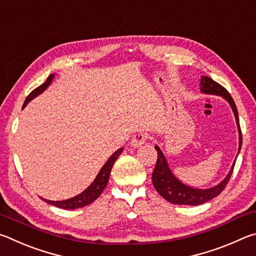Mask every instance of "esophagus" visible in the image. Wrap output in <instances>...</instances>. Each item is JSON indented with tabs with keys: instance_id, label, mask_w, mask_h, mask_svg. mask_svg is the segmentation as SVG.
Wrapping results in <instances>:
<instances>
[{
	"instance_id": "esophagus-1",
	"label": "esophagus",
	"mask_w": 256,
	"mask_h": 256,
	"mask_svg": "<svg viewBox=\"0 0 256 256\" xmlns=\"http://www.w3.org/2000/svg\"><path fill=\"white\" fill-rule=\"evenodd\" d=\"M146 141V134L138 132L133 136L132 140H131V146H133V148H138V146L144 144Z\"/></svg>"
}]
</instances>
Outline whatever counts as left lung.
<instances>
[{
    "label": "left lung",
    "mask_w": 256,
    "mask_h": 256,
    "mask_svg": "<svg viewBox=\"0 0 256 256\" xmlns=\"http://www.w3.org/2000/svg\"><path fill=\"white\" fill-rule=\"evenodd\" d=\"M200 88L203 94L222 96L229 102V105H230L234 112V115H235L236 118L238 134H240V146H238V154H240L242 148V131L240 126V118H238L237 107L235 105V102H234L232 97L230 96V94H229L222 84H216V82L212 80L211 78H208L204 76H201ZM154 149L157 150L158 158L157 162H156L154 170L152 172V184L160 196H162L164 200L172 203V204L198 206L212 200V198H216V196H219V194L224 190V188H226L229 180H230V176L232 174L234 167H235L236 162H234L232 170H229L226 178H224L222 183H219L218 185H216L211 188L200 190L190 188V186L185 185L177 180L174 174L170 172V166H168L167 164V160L164 158L162 150L159 149V146H156Z\"/></svg>",
    "instance_id": "left-lung-1"
}]
</instances>
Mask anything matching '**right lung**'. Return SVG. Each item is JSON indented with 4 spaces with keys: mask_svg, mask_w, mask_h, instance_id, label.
<instances>
[{
    "mask_svg": "<svg viewBox=\"0 0 256 256\" xmlns=\"http://www.w3.org/2000/svg\"><path fill=\"white\" fill-rule=\"evenodd\" d=\"M53 79H54V74H50L48 78H47L45 84H42V86H38V88L32 90V92L29 94L27 99L24 100L22 110L26 106H27V104L32 100V99H34V97L38 96V94H40L42 92H44L47 86L52 84ZM122 151H123V148H120L118 151H115V152L110 156V158L107 160L106 164L102 167L100 172H98L97 177L94 178L92 185H90L86 190H84L82 193L78 194L76 196L68 198V200H63V201H50V200H46V198H42V200L48 203V204L55 206L58 208H62V209H68V210L78 209V208H82L84 206L90 204V203H92L99 196H100L102 190H105L106 185L108 183V178H110L112 164H115L116 159H118V156L122 154Z\"/></svg>",
    "mask_w": 256,
    "mask_h": 256,
    "instance_id": "1",
    "label": "right lung"
}]
</instances>
